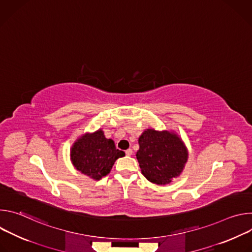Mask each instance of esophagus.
<instances>
[{
	"mask_svg": "<svg viewBox=\"0 0 252 252\" xmlns=\"http://www.w3.org/2000/svg\"><path fill=\"white\" fill-rule=\"evenodd\" d=\"M126 156H128V157H130V156L132 155V150H131V149L126 150Z\"/></svg>",
	"mask_w": 252,
	"mask_h": 252,
	"instance_id": "esophagus-1",
	"label": "esophagus"
}]
</instances>
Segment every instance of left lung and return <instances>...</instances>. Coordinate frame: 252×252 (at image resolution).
Segmentation results:
<instances>
[{
    "mask_svg": "<svg viewBox=\"0 0 252 252\" xmlns=\"http://www.w3.org/2000/svg\"><path fill=\"white\" fill-rule=\"evenodd\" d=\"M136 158L141 173L149 182L165 186L184 171L189 151L174 131L147 128L138 138Z\"/></svg>",
    "mask_w": 252,
    "mask_h": 252,
    "instance_id": "8db88e82",
    "label": "left lung"
}]
</instances>
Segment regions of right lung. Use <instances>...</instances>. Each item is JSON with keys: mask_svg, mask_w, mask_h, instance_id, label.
I'll return each instance as SVG.
<instances>
[{"mask_svg": "<svg viewBox=\"0 0 252 252\" xmlns=\"http://www.w3.org/2000/svg\"><path fill=\"white\" fill-rule=\"evenodd\" d=\"M117 150L115 141L106 138L102 129L86 132L70 148V161L75 168L94 181L109 174L116 160L125 157Z\"/></svg>", "mask_w": 252, "mask_h": 252, "instance_id": "obj_1", "label": "right lung"}]
</instances>
